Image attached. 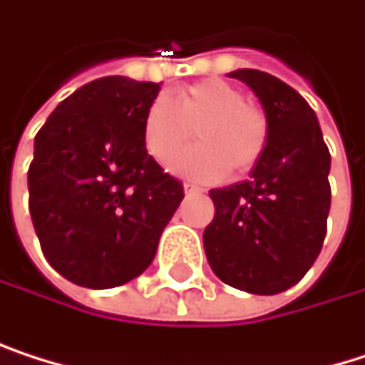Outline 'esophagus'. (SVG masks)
I'll return each instance as SVG.
<instances>
[{"label":"esophagus","instance_id":"esophagus-1","mask_svg":"<svg viewBox=\"0 0 365 365\" xmlns=\"http://www.w3.org/2000/svg\"><path fill=\"white\" fill-rule=\"evenodd\" d=\"M182 187H185V193H204V189L197 187V185H193V182H185Z\"/></svg>","mask_w":365,"mask_h":365}]
</instances>
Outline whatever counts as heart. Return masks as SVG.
I'll return each mask as SVG.
<instances>
[{
	"instance_id": "obj_1",
	"label": "heart",
	"mask_w": 365,
	"mask_h": 365,
	"mask_svg": "<svg viewBox=\"0 0 365 365\" xmlns=\"http://www.w3.org/2000/svg\"><path fill=\"white\" fill-rule=\"evenodd\" d=\"M200 146L182 158L192 128ZM269 140V124L260 109L245 103L235 86L206 79L180 90L174 101L157 96L142 120L146 153L161 165L195 180H219L227 168L237 174L250 172L262 157Z\"/></svg>"
}]
</instances>
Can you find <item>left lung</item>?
Returning a JSON list of instances; mask_svg holds the SVG:
<instances>
[{"mask_svg": "<svg viewBox=\"0 0 365 365\" xmlns=\"http://www.w3.org/2000/svg\"><path fill=\"white\" fill-rule=\"evenodd\" d=\"M260 101L269 140L250 178L210 189L215 219L204 230V252L215 275L252 294H277L314 264L327 235L331 155L314 109L277 77L239 68Z\"/></svg>", "mask_w": 365, "mask_h": 365, "instance_id": "left-lung-1", "label": "left lung"}]
</instances>
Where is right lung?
<instances>
[{
	"label": "right lung",
	"mask_w": 365,
	"mask_h": 365,
	"mask_svg": "<svg viewBox=\"0 0 365 365\" xmlns=\"http://www.w3.org/2000/svg\"><path fill=\"white\" fill-rule=\"evenodd\" d=\"M161 83L101 77L64 98L34 140L29 215L49 264L94 290L155 260L182 182L146 153L142 120Z\"/></svg>",
	"instance_id": "obj_1"
}]
</instances>
